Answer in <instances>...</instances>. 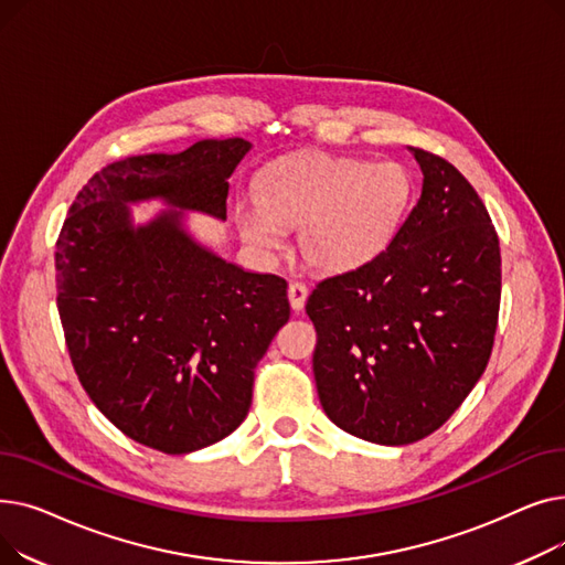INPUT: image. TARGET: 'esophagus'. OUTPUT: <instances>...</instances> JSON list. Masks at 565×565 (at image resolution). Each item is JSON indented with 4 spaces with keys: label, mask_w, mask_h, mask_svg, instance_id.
I'll return each instance as SVG.
<instances>
[{
    "label": "esophagus",
    "mask_w": 565,
    "mask_h": 565,
    "mask_svg": "<svg viewBox=\"0 0 565 565\" xmlns=\"http://www.w3.org/2000/svg\"><path fill=\"white\" fill-rule=\"evenodd\" d=\"M309 298V288L300 281H292L288 286V302L292 307V311H302L305 309V302Z\"/></svg>",
    "instance_id": "34e87169"
}]
</instances>
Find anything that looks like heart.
I'll list each match as a JSON object with an SVG mask.
<instances>
[{
  "label": "heart",
  "mask_w": 565,
  "mask_h": 565,
  "mask_svg": "<svg viewBox=\"0 0 565 565\" xmlns=\"http://www.w3.org/2000/svg\"><path fill=\"white\" fill-rule=\"evenodd\" d=\"M409 194V173L394 160L292 156L265 169L258 203L237 205L235 222L243 241L260 252L281 247V226H300L305 260L345 273L387 249Z\"/></svg>",
  "instance_id": "heart-1"
}]
</instances>
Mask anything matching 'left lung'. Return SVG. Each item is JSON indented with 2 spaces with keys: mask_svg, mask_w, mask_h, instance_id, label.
<instances>
[{
  "mask_svg": "<svg viewBox=\"0 0 565 565\" xmlns=\"http://www.w3.org/2000/svg\"><path fill=\"white\" fill-rule=\"evenodd\" d=\"M409 151L424 185L394 241L307 302L324 414L384 447L428 437L462 405L488 366L501 298L499 237L477 190L451 162Z\"/></svg>",
  "mask_w": 565,
  "mask_h": 565,
  "instance_id": "left-lung-1",
  "label": "left lung"
}]
</instances>
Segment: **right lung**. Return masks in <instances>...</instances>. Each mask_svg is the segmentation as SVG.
Here are the masks:
<instances>
[{
    "mask_svg": "<svg viewBox=\"0 0 565 565\" xmlns=\"http://www.w3.org/2000/svg\"><path fill=\"white\" fill-rule=\"evenodd\" d=\"M252 151L203 139L92 175L56 241V307L84 392L130 439L181 456L247 417L254 369L290 316L286 281L203 247L183 213L226 220L228 178ZM169 212L135 225L130 202Z\"/></svg>",
    "mask_w": 565,
    "mask_h": 565,
    "instance_id": "1",
    "label": "right lung"
}]
</instances>
